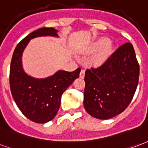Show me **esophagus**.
Masks as SVG:
<instances>
[{"label": "esophagus", "instance_id": "obj_1", "mask_svg": "<svg viewBox=\"0 0 148 148\" xmlns=\"http://www.w3.org/2000/svg\"><path fill=\"white\" fill-rule=\"evenodd\" d=\"M85 75V70L82 69L81 71H80V73H79V77L80 78H84Z\"/></svg>", "mask_w": 148, "mask_h": 148}]
</instances>
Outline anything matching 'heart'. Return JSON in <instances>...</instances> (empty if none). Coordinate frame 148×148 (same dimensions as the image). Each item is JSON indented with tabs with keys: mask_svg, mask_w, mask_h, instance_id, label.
<instances>
[{
	"mask_svg": "<svg viewBox=\"0 0 148 148\" xmlns=\"http://www.w3.org/2000/svg\"><path fill=\"white\" fill-rule=\"evenodd\" d=\"M98 49L99 50L92 58V62L95 65H100L107 61L113 51V44L108 38L102 37L93 42L87 48L89 52L95 51Z\"/></svg>",
	"mask_w": 148,
	"mask_h": 148,
	"instance_id": "b5f03b06",
	"label": "heart"
}]
</instances>
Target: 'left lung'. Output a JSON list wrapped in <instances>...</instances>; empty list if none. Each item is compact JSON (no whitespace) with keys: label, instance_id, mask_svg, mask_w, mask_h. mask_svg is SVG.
I'll list each match as a JSON object with an SVG mask.
<instances>
[{"label":"left lung","instance_id":"left-lung-1","mask_svg":"<svg viewBox=\"0 0 148 148\" xmlns=\"http://www.w3.org/2000/svg\"><path fill=\"white\" fill-rule=\"evenodd\" d=\"M139 75L140 66L133 46L127 42L102 66L86 70L84 99L86 111L101 120L122 113L133 98Z\"/></svg>","mask_w":148,"mask_h":148}]
</instances>
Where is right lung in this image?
Here are the masks:
<instances>
[{
	"label": "right lung",
	"mask_w": 148,
	"mask_h": 148,
	"mask_svg": "<svg viewBox=\"0 0 148 148\" xmlns=\"http://www.w3.org/2000/svg\"><path fill=\"white\" fill-rule=\"evenodd\" d=\"M41 36L58 37V30L53 27L38 29L17 45L11 61L9 83L12 95L23 114L34 122L42 124L56 116L62 94L79 76L81 69L73 72L59 70L43 79L27 75L23 68V53L30 40Z\"/></svg>",
	"instance_id": "right-lung-1"
}]
</instances>
